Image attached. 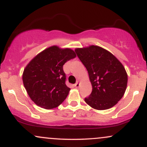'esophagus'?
<instances>
[{"label": "esophagus", "instance_id": "esophagus-1", "mask_svg": "<svg viewBox=\"0 0 147 147\" xmlns=\"http://www.w3.org/2000/svg\"><path fill=\"white\" fill-rule=\"evenodd\" d=\"M74 86H75V88H79V86H80V84H79V81H77V83H76Z\"/></svg>", "mask_w": 147, "mask_h": 147}]
</instances>
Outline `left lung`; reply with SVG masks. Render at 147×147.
Instances as JSON below:
<instances>
[{
  "mask_svg": "<svg viewBox=\"0 0 147 147\" xmlns=\"http://www.w3.org/2000/svg\"><path fill=\"white\" fill-rule=\"evenodd\" d=\"M75 52L88 72L92 92L85 102L96 110L112 108L122 98L128 75L124 65L106 49L91 45L75 48Z\"/></svg>",
  "mask_w": 147,
  "mask_h": 147,
  "instance_id": "1",
  "label": "left lung"
}]
</instances>
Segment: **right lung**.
Masks as SVG:
<instances>
[{"mask_svg":"<svg viewBox=\"0 0 147 147\" xmlns=\"http://www.w3.org/2000/svg\"><path fill=\"white\" fill-rule=\"evenodd\" d=\"M75 57L72 49L52 45L28 63L22 78L25 90L34 104L45 109H52L65 100L70 88L65 84L63 65Z\"/></svg>","mask_w":147,"mask_h":147,"instance_id":"1","label":"right lung"}]
</instances>
